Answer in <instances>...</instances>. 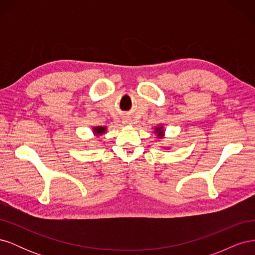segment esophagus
Masks as SVG:
<instances>
[{
  "instance_id": "34e87169",
  "label": "esophagus",
  "mask_w": 255,
  "mask_h": 255,
  "mask_svg": "<svg viewBox=\"0 0 255 255\" xmlns=\"http://www.w3.org/2000/svg\"><path fill=\"white\" fill-rule=\"evenodd\" d=\"M123 123H128V121L127 119H125V120H123Z\"/></svg>"
}]
</instances>
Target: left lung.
I'll return each mask as SVG.
<instances>
[{"mask_svg":"<svg viewBox=\"0 0 255 255\" xmlns=\"http://www.w3.org/2000/svg\"><path fill=\"white\" fill-rule=\"evenodd\" d=\"M155 129H156V132H155V133H157L158 137H160L161 135H163V133H164V132H163V130H161V128H156Z\"/></svg>","mask_w":255,"mask_h":255,"instance_id":"left-lung-1","label":"left lung"}]
</instances>
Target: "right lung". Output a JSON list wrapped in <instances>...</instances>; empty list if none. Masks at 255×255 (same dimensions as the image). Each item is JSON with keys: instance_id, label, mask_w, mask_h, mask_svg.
<instances>
[{"instance_id": "add662e5", "label": "right lung", "mask_w": 255, "mask_h": 255, "mask_svg": "<svg viewBox=\"0 0 255 255\" xmlns=\"http://www.w3.org/2000/svg\"><path fill=\"white\" fill-rule=\"evenodd\" d=\"M105 129L106 128L104 127H97V128H95V132L97 134H102V133L105 132Z\"/></svg>"}]
</instances>
